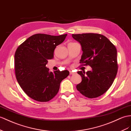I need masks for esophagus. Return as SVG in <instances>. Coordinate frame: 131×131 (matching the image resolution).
I'll use <instances>...</instances> for the list:
<instances>
[{"mask_svg": "<svg viewBox=\"0 0 131 131\" xmlns=\"http://www.w3.org/2000/svg\"><path fill=\"white\" fill-rule=\"evenodd\" d=\"M75 72H73L72 71H70V75H73V74H75Z\"/></svg>", "mask_w": 131, "mask_h": 131, "instance_id": "esophagus-1", "label": "esophagus"}]
</instances>
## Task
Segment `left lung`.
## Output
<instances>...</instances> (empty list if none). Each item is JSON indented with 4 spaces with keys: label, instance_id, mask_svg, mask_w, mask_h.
<instances>
[{
    "label": "left lung",
    "instance_id": "8db88e82",
    "mask_svg": "<svg viewBox=\"0 0 131 131\" xmlns=\"http://www.w3.org/2000/svg\"><path fill=\"white\" fill-rule=\"evenodd\" d=\"M82 47V55L80 63L89 65L91 71H78L82 81L76 89L90 99L101 96L114 81L118 70L117 49L106 36L99 34H72Z\"/></svg>",
    "mask_w": 131,
    "mask_h": 131
}]
</instances>
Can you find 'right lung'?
Returning a JSON list of instances; mask_svg holds the SVG:
<instances>
[{"label": "right lung", "mask_w": 131, "mask_h": 131, "mask_svg": "<svg viewBox=\"0 0 131 131\" xmlns=\"http://www.w3.org/2000/svg\"><path fill=\"white\" fill-rule=\"evenodd\" d=\"M67 34L52 36L36 34L26 39L16 49L14 68L16 80L29 97L39 102H48L56 95L60 83L69 75L68 70L50 72L46 67L53 58L56 46Z\"/></svg>", "instance_id": "1"}]
</instances>
